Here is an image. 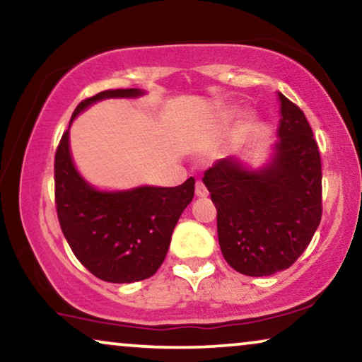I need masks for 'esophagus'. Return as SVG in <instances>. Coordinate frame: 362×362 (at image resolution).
<instances>
[{"label":"esophagus","mask_w":362,"mask_h":362,"mask_svg":"<svg viewBox=\"0 0 362 362\" xmlns=\"http://www.w3.org/2000/svg\"><path fill=\"white\" fill-rule=\"evenodd\" d=\"M195 195L200 197V199H204V197L209 195V190H206V187H205L204 182H200V180L197 182V185H195Z\"/></svg>","instance_id":"esophagus-1"}]
</instances>
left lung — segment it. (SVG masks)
I'll list each match as a JSON object with an SVG mask.
<instances>
[{
    "instance_id": "left-lung-1",
    "label": "left lung",
    "mask_w": 362,
    "mask_h": 362,
    "mask_svg": "<svg viewBox=\"0 0 362 362\" xmlns=\"http://www.w3.org/2000/svg\"><path fill=\"white\" fill-rule=\"evenodd\" d=\"M276 156L259 172L220 158L204 184L216 209L223 258L247 276L290 268L310 245L322 215L321 156L306 115L279 94Z\"/></svg>"
}]
</instances>
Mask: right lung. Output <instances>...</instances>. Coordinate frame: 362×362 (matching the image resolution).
Here are the masks:
<instances>
[{
	"mask_svg": "<svg viewBox=\"0 0 362 362\" xmlns=\"http://www.w3.org/2000/svg\"><path fill=\"white\" fill-rule=\"evenodd\" d=\"M139 94V89L103 90L81 100L72 119L95 100ZM194 192V177L172 189L98 192L72 165L69 131L62 134L56 148L54 199L61 230L83 267L104 281L134 283L151 278L165 259L172 231Z\"/></svg>",
	"mask_w": 362,
	"mask_h": 362,
	"instance_id": "right-lung-1",
	"label": "right lung"
}]
</instances>
